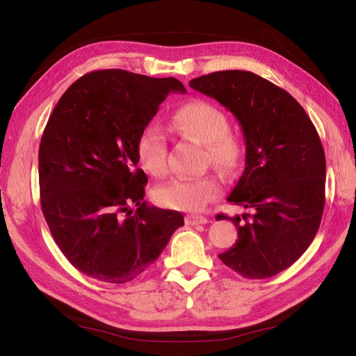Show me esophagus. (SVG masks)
<instances>
[{
    "mask_svg": "<svg viewBox=\"0 0 356 356\" xmlns=\"http://www.w3.org/2000/svg\"><path fill=\"white\" fill-rule=\"evenodd\" d=\"M208 220L203 217V215H195V213H190L186 217V224L187 225H199V224H207Z\"/></svg>",
    "mask_w": 356,
    "mask_h": 356,
    "instance_id": "obj_1",
    "label": "esophagus"
}]
</instances>
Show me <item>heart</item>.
<instances>
[{"label":"heart","instance_id":"heart-1","mask_svg":"<svg viewBox=\"0 0 356 356\" xmlns=\"http://www.w3.org/2000/svg\"><path fill=\"white\" fill-rule=\"evenodd\" d=\"M172 124L179 132L196 138L207 148V161L221 172L239 166L242 147L229 131V118L218 106L207 101L184 104L172 115ZM166 134L159 123H148L136 139L139 165L153 177L166 172ZM218 181L212 177L177 178L157 186L153 200L166 209L197 212L220 195Z\"/></svg>","mask_w":356,"mask_h":356}]
</instances>
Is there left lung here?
Segmentation results:
<instances>
[{"mask_svg":"<svg viewBox=\"0 0 356 356\" xmlns=\"http://www.w3.org/2000/svg\"><path fill=\"white\" fill-rule=\"evenodd\" d=\"M188 84L238 118L246 145L243 174L227 200L252 215L243 213L245 222L217 215L239 236L220 260L248 279L281 273L305 254L324 212L325 154L316 129L293 96L254 72L218 71Z\"/></svg>","mask_w":356,"mask_h":356,"instance_id":"8db88e82","label":"left lung"}]
</instances>
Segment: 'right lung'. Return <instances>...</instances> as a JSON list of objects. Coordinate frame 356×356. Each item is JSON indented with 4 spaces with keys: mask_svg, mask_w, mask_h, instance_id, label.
Returning <instances> with one entry per match:
<instances>
[{
    "mask_svg": "<svg viewBox=\"0 0 356 356\" xmlns=\"http://www.w3.org/2000/svg\"><path fill=\"white\" fill-rule=\"evenodd\" d=\"M170 92L186 88L174 77L93 71L62 95L42 132V213L68 261L98 281H132L184 225L182 213L144 200L147 177L136 168V139Z\"/></svg>",
    "mask_w": 356,
    "mask_h": 356,
    "instance_id": "add662e5",
    "label": "right lung"
}]
</instances>
